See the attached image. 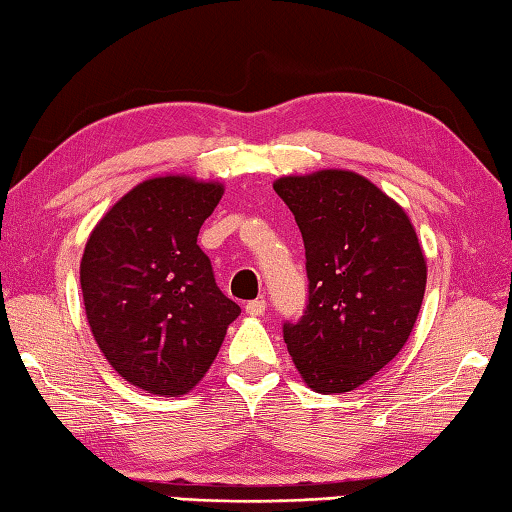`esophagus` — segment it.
<instances>
[{
  "label": "esophagus",
  "mask_w": 512,
  "mask_h": 512,
  "mask_svg": "<svg viewBox=\"0 0 512 512\" xmlns=\"http://www.w3.org/2000/svg\"><path fill=\"white\" fill-rule=\"evenodd\" d=\"M265 307H267V303L263 301V298H256V301H249L245 305V312L249 316H263L265 314Z\"/></svg>",
  "instance_id": "esophagus-1"
}]
</instances>
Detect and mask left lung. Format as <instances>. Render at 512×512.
Wrapping results in <instances>:
<instances>
[{"mask_svg": "<svg viewBox=\"0 0 512 512\" xmlns=\"http://www.w3.org/2000/svg\"><path fill=\"white\" fill-rule=\"evenodd\" d=\"M274 191L305 245L307 305L283 323L298 372L323 394L359 388L406 345L426 292L410 218L359 173L289 176Z\"/></svg>", "mask_w": 512, "mask_h": 512, "instance_id": "left-lung-1", "label": "left lung"}]
</instances>
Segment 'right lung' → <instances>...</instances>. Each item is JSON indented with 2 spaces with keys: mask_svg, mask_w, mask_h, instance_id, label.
Segmentation results:
<instances>
[{
  "mask_svg": "<svg viewBox=\"0 0 512 512\" xmlns=\"http://www.w3.org/2000/svg\"><path fill=\"white\" fill-rule=\"evenodd\" d=\"M223 187L185 176L142 182L91 231L80 283L91 332L120 376L178 397L205 376L240 307L198 245Z\"/></svg>",
  "mask_w": 512,
  "mask_h": 512,
  "instance_id": "right-lung-1",
  "label": "right lung"
}]
</instances>
